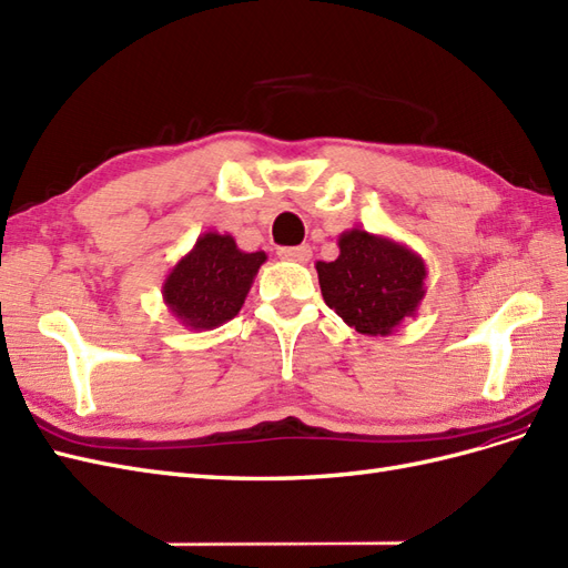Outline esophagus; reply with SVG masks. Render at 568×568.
Listing matches in <instances>:
<instances>
[{
	"instance_id": "1",
	"label": "esophagus",
	"mask_w": 568,
	"mask_h": 568,
	"mask_svg": "<svg viewBox=\"0 0 568 568\" xmlns=\"http://www.w3.org/2000/svg\"><path fill=\"white\" fill-rule=\"evenodd\" d=\"M278 256L283 261H295V264H307L312 258V250L307 244H300V246H281Z\"/></svg>"
}]
</instances>
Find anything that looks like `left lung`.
<instances>
[{"label": "left lung", "mask_w": 568, "mask_h": 568, "mask_svg": "<svg viewBox=\"0 0 568 568\" xmlns=\"http://www.w3.org/2000/svg\"><path fill=\"white\" fill-rule=\"evenodd\" d=\"M338 258L316 261L328 307L362 336H390L425 300V258L408 244L367 230H345Z\"/></svg>", "instance_id": "1"}]
</instances>
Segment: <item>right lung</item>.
I'll return each instance as SVG.
<instances>
[{
    "label": "right lung",
    "instance_id": "1",
    "mask_svg": "<svg viewBox=\"0 0 568 568\" xmlns=\"http://www.w3.org/2000/svg\"><path fill=\"white\" fill-rule=\"evenodd\" d=\"M266 258V252H242L232 235L203 232L165 275V307L189 331L223 326L240 314Z\"/></svg>",
    "mask_w": 568,
    "mask_h": 568
}]
</instances>
